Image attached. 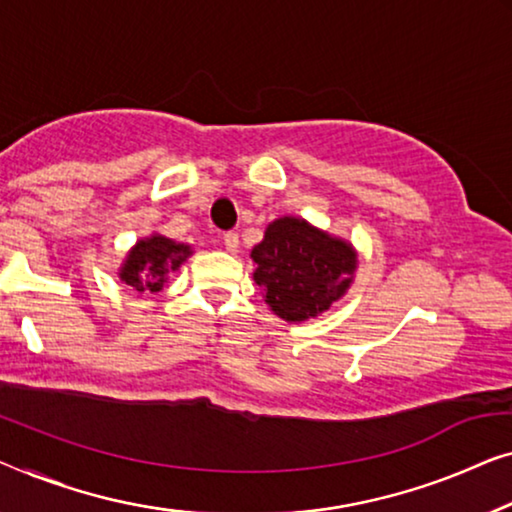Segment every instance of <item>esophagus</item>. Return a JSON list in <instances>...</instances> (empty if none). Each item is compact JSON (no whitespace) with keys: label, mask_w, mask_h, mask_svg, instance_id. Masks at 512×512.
<instances>
[{"label":"esophagus","mask_w":512,"mask_h":512,"mask_svg":"<svg viewBox=\"0 0 512 512\" xmlns=\"http://www.w3.org/2000/svg\"><path fill=\"white\" fill-rule=\"evenodd\" d=\"M222 241H225V248L232 250V253L239 248V234L236 232H227L225 236H222Z\"/></svg>","instance_id":"34e87169"}]
</instances>
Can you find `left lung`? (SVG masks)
<instances>
[{"label":"left lung","mask_w":512,"mask_h":512,"mask_svg":"<svg viewBox=\"0 0 512 512\" xmlns=\"http://www.w3.org/2000/svg\"><path fill=\"white\" fill-rule=\"evenodd\" d=\"M255 283L278 318L301 322L327 311L348 290L357 259L345 241L331 239L299 218L266 227L253 248Z\"/></svg>","instance_id":"left-lung-1"}]
</instances>
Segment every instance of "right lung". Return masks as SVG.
Instances as JSON below:
<instances>
[{
    "label": "right lung",
    "instance_id": "obj_1",
    "mask_svg": "<svg viewBox=\"0 0 512 512\" xmlns=\"http://www.w3.org/2000/svg\"><path fill=\"white\" fill-rule=\"evenodd\" d=\"M192 250L185 243H176L164 236H150L146 241L136 243L129 253L120 278L132 285L136 292H160L167 283V273L176 271L185 262Z\"/></svg>",
    "mask_w": 512,
    "mask_h": 512
}]
</instances>
